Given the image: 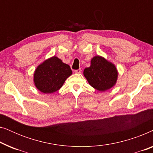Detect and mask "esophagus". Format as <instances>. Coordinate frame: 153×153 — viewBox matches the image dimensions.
Segmentation results:
<instances>
[{
    "label": "esophagus",
    "mask_w": 153,
    "mask_h": 153,
    "mask_svg": "<svg viewBox=\"0 0 153 153\" xmlns=\"http://www.w3.org/2000/svg\"><path fill=\"white\" fill-rule=\"evenodd\" d=\"M81 72V69H78V70H74V72H75V73H80Z\"/></svg>",
    "instance_id": "obj_1"
}]
</instances>
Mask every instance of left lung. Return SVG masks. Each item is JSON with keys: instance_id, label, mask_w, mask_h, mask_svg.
I'll use <instances>...</instances> for the list:
<instances>
[{"instance_id": "1", "label": "left lung", "mask_w": 153, "mask_h": 153, "mask_svg": "<svg viewBox=\"0 0 153 153\" xmlns=\"http://www.w3.org/2000/svg\"><path fill=\"white\" fill-rule=\"evenodd\" d=\"M83 74L89 84L100 91H105L114 86L118 77L116 67L101 56H95Z\"/></svg>"}]
</instances>
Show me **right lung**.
Instances as JSON below:
<instances>
[{
  "label": "right lung",
  "mask_w": 153,
  "mask_h": 153,
  "mask_svg": "<svg viewBox=\"0 0 153 153\" xmlns=\"http://www.w3.org/2000/svg\"><path fill=\"white\" fill-rule=\"evenodd\" d=\"M72 73L68 65L53 56L37 67L34 74V82L39 91L44 93H52L62 87Z\"/></svg>",
  "instance_id": "right-lung-1"
}]
</instances>
